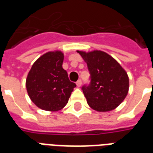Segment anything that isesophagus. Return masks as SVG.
<instances>
[{"label": "esophagus", "mask_w": 153, "mask_h": 153, "mask_svg": "<svg viewBox=\"0 0 153 153\" xmlns=\"http://www.w3.org/2000/svg\"><path fill=\"white\" fill-rule=\"evenodd\" d=\"M76 85L78 87H80V86H82V80L81 79H79L78 81L76 82Z\"/></svg>", "instance_id": "esophagus-1"}]
</instances>
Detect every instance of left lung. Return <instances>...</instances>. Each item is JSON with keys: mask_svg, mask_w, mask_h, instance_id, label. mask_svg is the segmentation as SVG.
<instances>
[{"mask_svg": "<svg viewBox=\"0 0 153 153\" xmlns=\"http://www.w3.org/2000/svg\"><path fill=\"white\" fill-rule=\"evenodd\" d=\"M87 63L91 82L82 87L90 106L98 112L117 107L128 91V77L125 70L107 53L77 51Z\"/></svg>", "mask_w": 153, "mask_h": 153, "instance_id": "8db88e82", "label": "left lung"}]
</instances>
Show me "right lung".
Listing matches in <instances>:
<instances>
[{"label":"right lung","instance_id":"obj_1","mask_svg":"<svg viewBox=\"0 0 153 153\" xmlns=\"http://www.w3.org/2000/svg\"><path fill=\"white\" fill-rule=\"evenodd\" d=\"M63 53L49 51L33 63L26 79V88L36 106L48 111H58L68 102L76 84L69 80L62 68Z\"/></svg>","mask_w":153,"mask_h":153}]
</instances>
